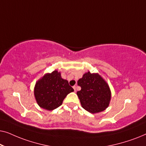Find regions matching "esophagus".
Instances as JSON below:
<instances>
[{
  "label": "esophagus",
  "instance_id": "esophagus-1",
  "mask_svg": "<svg viewBox=\"0 0 146 146\" xmlns=\"http://www.w3.org/2000/svg\"><path fill=\"white\" fill-rule=\"evenodd\" d=\"M73 88H74V91H75V92L76 91V86H73Z\"/></svg>",
  "mask_w": 146,
  "mask_h": 146
}]
</instances>
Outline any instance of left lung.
Returning <instances> with one entry per match:
<instances>
[{
    "label": "left lung",
    "instance_id": "obj_1",
    "mask_svg": "<svg viewBox=\"0 0 146 146\" xmlns=\"http://www.w3.org/2000/svg\"><path fill=\"white\" fill-rule=\"evenodd\" d=\"M81 90L77 92L81 105L90 113L102 111L109 106L111 98L108 85L98 74L90 72L84 74L78 81Z\"/></svg>",
    "mask_w": 146,
    "mask_h": 146
}]
</instances>
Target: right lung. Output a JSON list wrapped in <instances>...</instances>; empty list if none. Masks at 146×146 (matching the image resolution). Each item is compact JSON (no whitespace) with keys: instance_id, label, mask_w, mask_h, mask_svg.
Instances as JSON below:
<instances>
[{"instance_id":"obj_1","label":"right lung","mask_w":146,"mask_h":146,"mask_svg":"<svg viewBox=\"0 0 146 146\" xmlns=\"http://www.w3.org/2000/svg\"><path fill=\"white\" fill-rule=\"evenodd\" d=\"M74 89L66 80L61 78L57 70L46 74L36 84L35 96L42 108L53 110L62 104L64 99Z\"/></svg>"}]
</instances>
